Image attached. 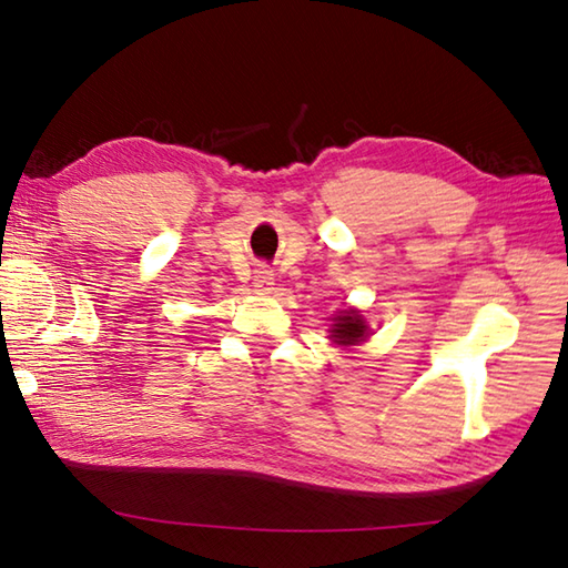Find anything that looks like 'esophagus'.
Here are the masks:
<instances>
[{
    "mask_svg": "<svg viewBox=\"0 0 568 568\" xmlns=\"http://www.w3.org/2000/svg\"><path fill=\"white\" fill-rule=\"evenodd\" d=\"M253 285H255L257 293H271L273 285H275L273 271H267V267H257L255 275H253Z\"/></svg>",
    "mask_w": 568,
    "mask_h": 568,
    "instance_id": "esophagus-1",
    "label": "esophagus"
}]
</instances>
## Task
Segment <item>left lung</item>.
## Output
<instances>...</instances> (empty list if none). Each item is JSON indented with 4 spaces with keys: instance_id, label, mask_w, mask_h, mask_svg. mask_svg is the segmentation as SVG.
I'll use <instances>...</instances> for the list:
<instances>
[{
    "instance_id": "obj_1",
    "label": "left lung",
    "mask_w": 568,
    "mask_h": 568,
    "mask_svg": "<svg viewBox=\"0 0 568 568\" xmlns=\"http://www.w3.org/2000/svg\"><path fill=\"white\" fill-rule=\"evenodd\" d=\"M333 341L341 345H355L358 341H363V335L368 333V325L363 323V318L358 315V311H348L338 315L333 321Z\"/></svg>"
}]
</instances>
